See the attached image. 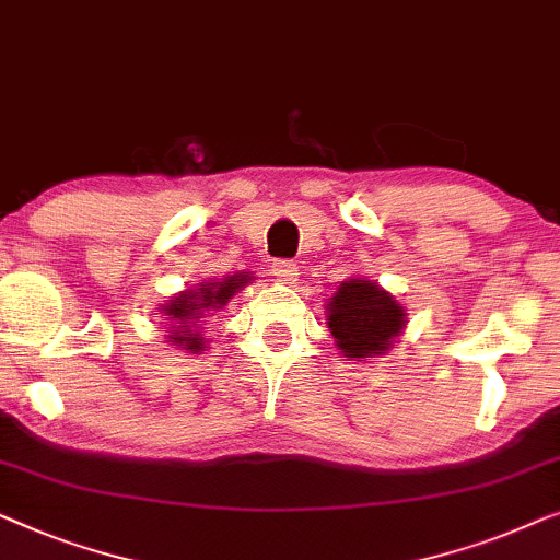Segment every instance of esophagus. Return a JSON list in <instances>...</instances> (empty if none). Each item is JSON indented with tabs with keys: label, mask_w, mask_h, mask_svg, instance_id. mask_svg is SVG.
Wrapping results in <instances>:
<instances>
[{
	"label": "esophagus",
	"mask_w": 560,
	"mask_h": 560,
	"mask_svg": "<svg viewBox=\"0 0 560 560\" xmlns=\"http://www.w3.org/2000/svg\"><path fill=\"white\" fill-rule=\"evenodd\" d=\"M271 273H273V279L281 281V283H294L296 281V266L291 261H273Z\"/></svg>",
	"instance_id": "esophagus-1"
}]
</instances>
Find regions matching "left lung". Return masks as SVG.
Listing matches in <instances>:
<instances>
[{"instance_id": "obj_1", "label": "left lung", "mask_w": 560, "mask_h": 560, "mask_svg": "<svg viewBox=\"0 0 560 560\" xmlns=\"http://www.w3.org/2000/svg\"><path fill=\"white\" fill-rule=\"evenodd\" d=\"M327 325L345 358H375L406 325L398 299L368 279L342 281L327 304Z\"/></svg>"}]
</instances>
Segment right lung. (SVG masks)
<instances>
[{"instance_id": "obj_1", "label": "right lung", "mask_w": 560, "mask_h": 560, "mask_svg": "<svg viewBox=\"0 0 560 560\" xmlns=\"http://www.w3.org/2000/svg\"><path fill=\"white\" fill-rule=\"evenodd\" d=\"M248 281H254L248 277V271L243 273H233V277L218 279V281H202L198 289H187L183 294L172 296L167 304L162 306L164 317L172 322L167 342L177 345V348L190 350V352H200L202 350V337L198 332L195 322H200L208 314L223 310V306L231 302L233 294L238 289L246 287Z\"/></svg>"}]
</instances>
